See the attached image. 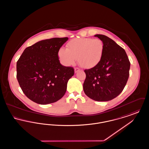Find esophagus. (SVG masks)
<instances>
[{
    "label": "esophagus",
    "instance_id": "esophagus-1",
    "mask_svg": "<svg viewBox=\"0 0 149 149\" xmlns=\"http://www.w3.org/2000/svg\"><path fill=\"white\" fill-rule=\"evenodd\" d=\"M80 70V69L79 68H75V70H74V71H75V73L78 72V71H79Z\"/></svg>",
    "mask_w": 149,
    "mask_h": 149
}]
</instances>
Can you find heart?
Listing matches in <instances>:
<instances>
[{
  "instance_id": "heart-1",
  "label": "heart",
  "mask_w": 149,
  "mask_h": 149,
  "mask_svg": "<svg viewBox=\"0 0 149 149\" xmlns=\"http://www.w3.org/2000/svg\"><path fill=\"white\" fill-rule=\"evenodd\" d=\"M104 51V43L100 39L80 38L70 41L66 45V49L60 48L57 55L64 65H72L78 58L81 67L92 69L100 62Z\"/></svg>"
}]
</instances>
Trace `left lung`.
Wrapping results in <instances>:
<instances>
[{
	"label": "left lung",
	"instance_id": "1",
	"mask_svg": "<svg viewBox=\"0 0 149 149\" xmlns=\"http://www.w3.org/2000/svg\"><path fill=\"white\" fill-rule=\"evenodd\" d=\"M104 43L102 58L95 67L85 69V94L96 101H109L123 90L129 77L130 62L125 50L103 35H96Z\"/></svg>",
	"mask_w": 149,
	"mask_h": 149
}]
</instances>
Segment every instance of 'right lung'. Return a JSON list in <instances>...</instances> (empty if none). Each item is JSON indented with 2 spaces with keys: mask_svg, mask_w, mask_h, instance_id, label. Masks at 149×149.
Listing matches in <instances>:
<instances>
[{
  "mask_svg": "<svg viewBox=\"0 0 149 149\" xmlns=\"http://www.w3.org/2000/svg\"><path fill=\"white\" fill-rule=\"evenodd\" d=\"M68 37L40 41L24 50L17 62V78L27 98L47 104L61 99L74 74L72 67L60 63L58 51Z\"/></svg>",
  "mask_w": 149,
  "mask_h": 149,
  "instance_id": "obj_1",
  "label": "right lung"
}]
</instances>
